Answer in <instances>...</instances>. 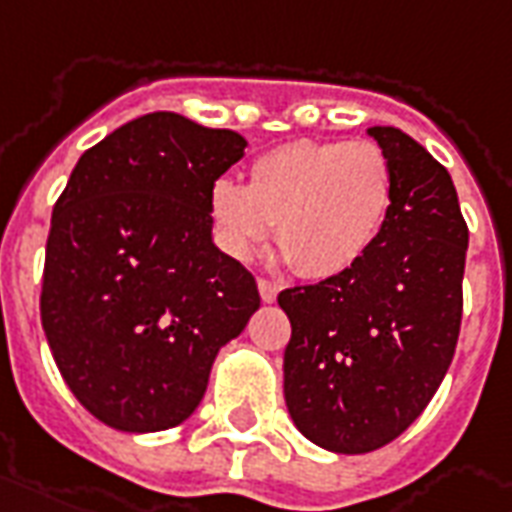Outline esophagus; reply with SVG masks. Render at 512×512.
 <instances>
[{"label":"esophagus","mask_w":512,"mask_h":512,"mask_svg":"<svg viewBox=\"0 0 512 512\" xmlns=\"http://www.w3.org/2000/svg\"><path fill=\"white\" fill-rule=\"evenodd\" d=\"M257 290H260V298L266 301V304H274L276 293H279V287L274 282H268V279H257Z\"/></svg>","instance_id":"34e87169"}]
</instances>
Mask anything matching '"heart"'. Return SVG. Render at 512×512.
<instances>
[{"mask_svg":"<svg viewBox=\"0 0 512 512\" xmlns=\"http://www.w3.org/2000/svg\"><path fill=\"white\" fill-rule=\"evenodd\" d=\"M393 206V168L372 140H293L260 154L246 187L217 179L208 214L219 246L252 260L276 246L306 279L350 271L372 252Z\"/></svg>","mask_w":512,"mask_h":512,"instance_id":"b5f03b06","label":"heart"}]
</instances>
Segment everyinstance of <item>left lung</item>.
<instances>
[{
  "mask_svg": "<svg viewBox=\"0 0 512 512\" xmlns=\"http://www.w3.org/2000/svg\"><path fill=\"white\" fill-rule=\"evenodd\" d=\"M393 168V206L361 263L287 287L285 401L295 429L333 453L388 445L426 410L461 328L469 230L450 173L396 127L369 130Z\"/></svg>",
  "mask_w": 512,
  "mask_h": 512,
  "instance_id": "left-lung-1",
  "label": "left lung"
}]
</instances>
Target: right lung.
Instances as JSON below:
<instances>
[{
	"label": "right lung",
	"mask_w": 512,
	"mask_h": 512,
	"mask_svg": "<svg viewBox=\"0 0 512 512\" xmlns=\"http://www.w3.org/2000/svg\"><path fill=\"white\" fill-rule=\"evenodd\" d=\"M246 140L170 111L83 151L45 244L40 317L67 388L130 434L203 399L211 363L260 309L255 276L211 238V184Z\"/></svg>",
	"instance_id": "obj_1"
}]
</instances>
